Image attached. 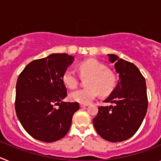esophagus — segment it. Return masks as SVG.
Instances as JSON below:
<instances>
[{"label": "esophagus", "mask_w": 161, "mask_h": 161, "mask_svg": "<svg viewBox=\"0 0 161 161\" xmlns=\"http://www.w3.org/2000/svg\"><path fill=\"white\" fill-rule=\"evenodd\" d=\"M80 107L81 108H85V107H87L88 106V105H84V104H80Z\"/></svg>", "instance_id": "obj_1"}]
</instances>
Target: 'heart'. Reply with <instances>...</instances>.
<instances>
[{"label":"heart","mask_w":161,"mask_h":161,"mask_svg":"<svg viewBox=\"0 0 161 161\" xmlns=\"http://www.w3.org/2000/svg\"><path fill=\"white\" fill-rule=\"evenodd\" d=\"M80 76L89 77L86 80L85 89L73 91L69 95L72 102L87 105L97 97L98 93L102 96H107L111 93L116 85V76L114 72L100 61L94 59L85 60L78 64ZM62 80L66 87L75 89L78 85V77L71 69H67L62 76Z\"/></svg>","instance_id":"b5f03b06"}]
</instances>
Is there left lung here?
Segmentation results:
<instances>
[{
  "instance_id": "left-lung-1",
  "label": "left lung",
  "mask_w": 161,
  "mask_h": 161,
  "mask_svg": "<svg viewBox=\"0 0 161 161\" xmlns=\"http://www.w3.org/2000/svg\"><path fill=\"white\" fill-rule=\"evenodd\" d=\"M119 73L118 85L104 102L114 106H99L93 119L98 135L107 141L117 143L133 136L147 113V96L145 78L134 64L108 55Z\"/></svg>"
}]
</instances>
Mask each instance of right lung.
<instances>
[{
	"mask_svg": "<svg viewBox=\"0 0 161 161\" xmlns=\"http://www.w3.org/2000/svg\"><path fill=\"white\" fill-rule=\"evenodd\" d=\"M73 59L68 54H52L31 61L18 76L17 116L25 131L39 141L52 143L62 139L80 109L78 102H62L67 97L62 76Z\"/></svg>",
	"mask_w": 161,
	"mask_h": 161,
	"instance_id": "1",
	"label": "right lung"
}]
</instances>
